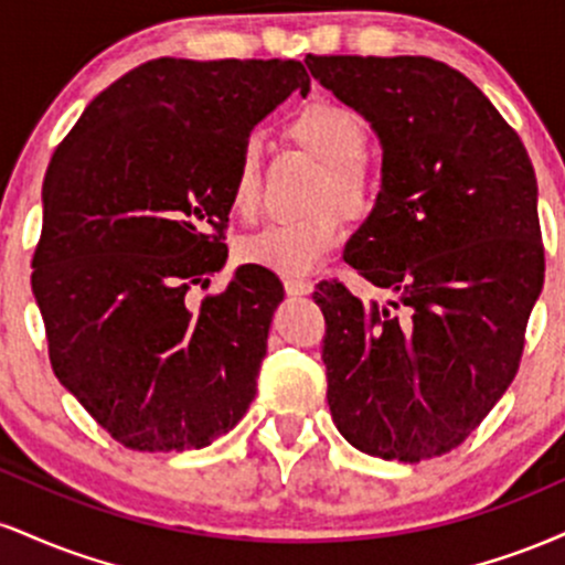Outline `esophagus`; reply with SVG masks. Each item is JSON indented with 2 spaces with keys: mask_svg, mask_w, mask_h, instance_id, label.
Masks as SVG:
<instances>
[{
  "mask_svg": "<svg viewBox=\"0 0 565 565\" xmlns=\"http://www.w3.org/2000/svg\"><path fill=\"white\" fill-rule=\"evenodd\" d=\"M284 289H287L289 297H305L313 291V284L305 281V278H287V281H284Z\"/></svg>",
  "mask_w": 565,
  "mask_h": 565,
  "instance_id": "34e87169",
  "label": "esophagus"
}]
</instances>
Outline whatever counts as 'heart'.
<instances>
[{
  "instance_id": "heart-1",
  "label": "heart",
  "mask_w": 565,
  "mask_h": 565,
  "mask_svg": "<svg viewBox=\"0 0 565 565\" xmlns=\"http://www.w3.org/2000/svg\"><path fill=\"white\" fill-rule=\"evenodd\" d=\"M289 138L327 164V174L316 188L310 206L319 210L297 220L268 223L260 231L249 233L238 244L244 263L268 268L274 274L300 276L313 270L323 257L340 246L345 223L369 215L374 199L372 174L361 157L366 153V127L353 111L340 103L316 97L291 116L287 127ZM327 203H337V213ZM263 204V151L255 138L242 142L236 167L231 174V206L238 217L252 220Z\"/></svg>"
}]
</instances>
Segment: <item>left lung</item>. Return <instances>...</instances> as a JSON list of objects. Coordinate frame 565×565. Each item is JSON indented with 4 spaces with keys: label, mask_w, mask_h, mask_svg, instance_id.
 <instances>
[{
    "label": "left lung",
    "mask_w": 565,
    "mask_h": 565,
    "mask_svg": "<svg viewBox=\"0 0 565 565\" xmlns=\"http://www.w3.org/2000/svg\"><path fill=\"white\" fill-rule=\"evenodd\" d=\"M310 74L382 140V191L345 263L391 300L321 281L337 430L382 459L457 449L521 366L544 284L536 178L468 76L423 55H308Z\"/></svg>",
    "instance_id": "left-lung-1"
}]
</instances>
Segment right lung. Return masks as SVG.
Listing matches in <instances>:
<instances>
[{
    "mask_svg": "<svg viewBox=\"0 0 565 565\" xmlns=\"http://www.w3.org/2000/svg\"><path fill=\"white\" fill-rule=\"evenodd\" d=\"M300 61L157 57L84 108L50 159L31 289L55 377L132 451L210 446L257 393L284 284L225 265L242 142L291 89Z\"/></svg>",
    "mask_w": 565,
    "mask_h": 565,
    "instance_id": "right-lung-1",
    "label": "right lung"
}]
</instances>
